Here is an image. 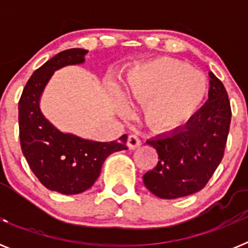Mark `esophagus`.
Segmentation results:
<instances>
[{"instance_id":"obj_1","label":"esophagus","mask_w":248,"mask_h":248,"mask_svg":"<svg viewBox=\"0 0 248 248\" xmlns=\"http://www.w3.org/2000/svg\"><path fill=\"white\" fill-rule=\"evenodd\" d=\"M126 145H128V148L130 149V150H134V149L139 148V146L141 145V140H140V138L138 137L137 134H129Z\"/></svg>"}]
</instances>
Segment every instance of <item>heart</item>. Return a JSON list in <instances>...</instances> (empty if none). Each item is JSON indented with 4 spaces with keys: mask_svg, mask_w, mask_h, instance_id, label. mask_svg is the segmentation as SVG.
I'll return each instance as SVG.
<instances>
[{
    "mask_svg": "<svg viewBox=\"0 0 248 248\" xmlns=\"http://www.w3.org/2000/svg\"><path fill=\"white\" fill-rule=\"evenodd\" d=\"M207 89L203 73L176 59L160 58L130 69L123 94L131 104H144V120L153 130L171 133L198 111ZM120 105L125 107L123 100Z\"/></svg>",
    "mask_w": 248,
    "mask_h": 248,
    "instance_id": "1",
    "label": "heart"
}]
</instances>
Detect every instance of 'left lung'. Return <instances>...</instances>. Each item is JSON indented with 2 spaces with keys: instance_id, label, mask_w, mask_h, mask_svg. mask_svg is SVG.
<instances>
[{
  "instance_id": "obj_1",
  "label": "left lung",
  "mask_w": 248,
  "mask_h": 248,
  "mask_svg": "<svg viewBox=\"0 0 248 248\" xmlns=\"http://www.w3.org/2000/svg\"><path fill=\"white\" fill-rule=\"evenodd\" d=\"M209 100L177 130L149 139L157 165L143 176L144 185L160 199L184 198L200 191L220 165L231 123V107L222 82L212 72Z\"/></svg>"
}]
</instances>
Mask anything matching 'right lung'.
Returning <instances> with one entry per match:
<instances>
[{"instance_id": "obj_1", "label": "right lung", "mask_w": 248, "mask_h": 248, "mask_svg": "<svg viewBox=\"0 0 248 248\" xmlns=\"http://www.w3.org/2000/svg\"><path fill=\"white\" fill-rule=\"evenodd\" d=\"M87 53L72 48L56 54L31 76L18 102L22 153L41 184L63 195L88 190L99 177L104 160L128 149L125 134L108 143L83 139L58 130L41 111L39 100L50 77L65 65L84 63Z\"/></svg>"}]
</instances>
